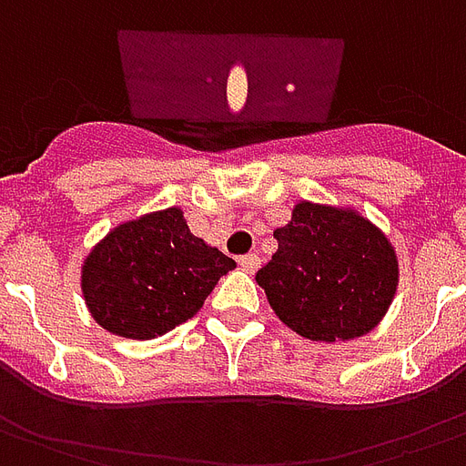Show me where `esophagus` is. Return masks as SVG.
<instances>
[{"label": "esophagus", "mask_w": 466, "mask_h": 466, "mask_svg": "<svg viewBox=\"0 0 466 466\" xmlns=\"http://www.w3.org/2000/svg\"><path fill=\"white\" fill-rule=\"evenodd\" d=\"M238 266L243 268L246 273H253V270L260 266V258H258V253H248V256L238 258Z\"/></svg>", "instance_id": "1"}]
</instances>
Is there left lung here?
Listing matches in <instances>:
<instances>
[{
  "instance_id": "8db88e82",
  "label": "left lung",
  "mask_w": 466,
  "mask_h": 466,
  "mask_svg": "<svg viewBox=\"0 0 466 466\" xmlns=\"http://www.w3.org/2000/svg\"><path fill=\"white\" fill-rule=\"evenodd\" d=\"M278 250L258 285L280 320L308 340H355L392 305L400 266L392 243L352 208L300 200L275 228Z\"/></svg>"
}]
</instances>
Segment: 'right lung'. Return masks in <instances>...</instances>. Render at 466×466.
Returning <instances> with one entry per match:
<instances>
[{"label":"right lung","mask_w":466,"mask_h":466,"mask_svg":"<svg viewBox=\"0 0 466 466\" xmlns=\"http://www.w3.org/2000/svg\"><path fill=\"white\" fill-rule=\"evenodd\" d=\"M233 268L236 260L193 236L173 206L108 230L84 258L81 293L104 330L154 340L193 318Z\"/></svg>","instance_id":"1"}]
</instances>
